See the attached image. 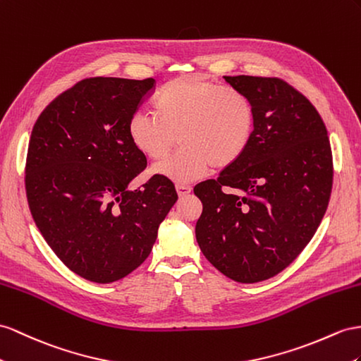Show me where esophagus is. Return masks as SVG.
Returning <instances> with one entry per match:
<instances>
[{"label": "esophagus", "instance_id": "34e87169", "mask_svg": "<svg viewBox=\"0 0 361 361\" xmlns=\"http://www.w3.org/2000/svg\"><path fill=\"white\" fill-rule=\"evenodd\" d=\"M177 192L180 197H186L188 193L192 192V188L188 186V184H177Z\"/></svg>", "mask_w": 361, "mask_h": 361}]
</instances>
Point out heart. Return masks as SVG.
<instances>
[{"mask_svg": "<svg viewBox=\"0 0 361 361\" xmlns=\"http://www.w3.org/2000/svg\"><path fill=\"white\" fill-rule=\"evenodd\" d=\"M154 114L137 111L128 122L129 142L146 159L160 161L154 173L178 184L236 163L252 143L256 113L252 100L198 75L178 76L152 102Z\"/></svg>", "mask_w": 361, "mask_h": 361, "instance_id": "1", "label": "heart"}]
</instances>
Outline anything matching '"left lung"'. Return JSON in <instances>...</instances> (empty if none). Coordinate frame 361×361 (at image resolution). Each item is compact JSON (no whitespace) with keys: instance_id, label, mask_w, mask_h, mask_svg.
<instances>
[{"instance_id":"obj_1","label":"left lung","mask_w":361,"mask_h":361,"mask_svg":"<svg viewBox=\"0 0 361 361\" xmlns=\"http://www.w3.org/2000/svg\"><path fill=\"white\" fill-rule=\"evenodd\" d=\"M224 79L252 100L255 134L241 159L193 188L202 202L195 235L215 269L255 283L286 269L316 233L332 190V151L319 111L285 80Z\"/></svg>"}]
</instances>
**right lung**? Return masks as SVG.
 Masks as SVG:
<instances>
[{
  "label": "right lung",
  "mask_w": 361,
  "mask_h": 361,
  "mask_svg": "<svg viewBox=\"0 0 361 361\" xmlns=\"http://www.w3.org/2000/svg\"><path fill=\"white\" fill-rule=\"evenodd\" d=\"M155 90L154 79L88 78L53 99L32 129L25 193L41 235L68 269L97 283L122 279L149 256L161 221L178 200L146 168L128 122Z\"/></svg>",
  "instance_id": "right-lung-1"
}]
</instances>
